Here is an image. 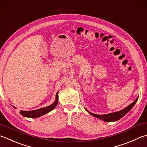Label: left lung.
Masks as SVG:
<instances>
[{
    "label": "left lung",
    "mask_w": 147,
    "mask_h": 147,
    "mask_svg": "<svg viewBox=\"0 0 147 147\" xmlns=\"http://www.w3.org/2000/svg\"><path fill=\"white\" fill-rule=\"evenodd\" d=\"M138 99V98L132 102V104H131L129 106H127V107H125V109H123V110L119 111L118 112H115V113H109V114H107V115H96V114H93L92 113H90V111L85 109L87 111L90 113V115H93V117L98 118L100 120H103L104 121H117L118 120H120L121 118H122L123 117H124L127 113H128L130 110H131L133 106H134V104H136V102H137Z\"/></svg>",
    "instance_id": "obj_1"
}]
</instances>
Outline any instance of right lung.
<instances>
[{"label":"right lung","mask_w":147,"mask_h":147,"mask_svg":"<svg viewBox=\"0 0 147 147\" xmlns=\"http://www.w3.org/2000/svg\"><path fill=\"white\" fill-rule=\"evenodd\" d=\"M57 93H58V91L56 93V100H55L54 103L52 105H51V106L43 107V108H41V109H37V110H34V111H20V113L22 116H24V117H28V118H38V117H41V116L46 114V113L50 112L51 111L53 110L55 108V107L57 106V102H58Z\"/></svg>","instance_id":"add662e5"}]
</instances>
